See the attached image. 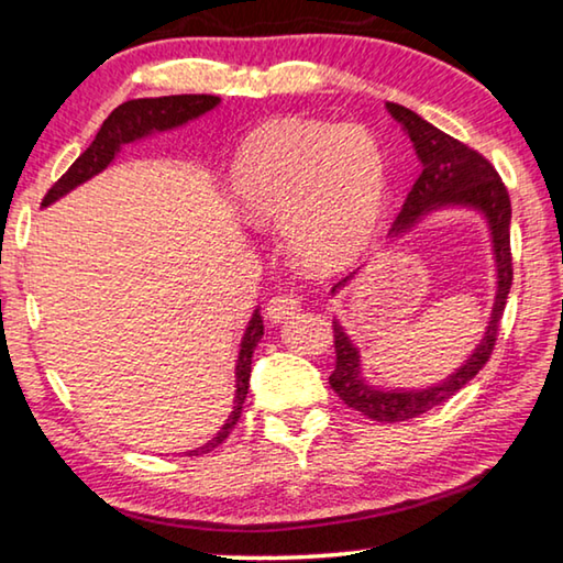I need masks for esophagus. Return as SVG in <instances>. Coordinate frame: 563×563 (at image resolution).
<instances>
[{
    "mask_svg": "<svg viewBox=\"0 0 563 563\" xmlns=\"http://www.w3.org/2000/svg\"><path fill=\"white\" fill-rule=\"evenodd\" d=\"M297 311H299V299L294 297V294H276V297L269 299V305H266V317H269L274 324L294 317Z\"/></svg>",
    "mask_w": 563,
    "mask_h": 563,
    "instance_id": "34e87169",
    "label": "esophagus"
}]
</instances>
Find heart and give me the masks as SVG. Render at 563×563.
<instances>
[{
	"instance_id": "1",
	"label": "heart",
	"mask_w": 563,
	"mask_h": 563,
	"mask_svg": "<svg viewBox=\"0 0 563 563\" xmlns=\"http://www.w3.org/2000/svg\"><path fill=\"white\" fill-rule=\"evenodd\" d=\"M246 221L282 229L311 272H340L375 239L387 198V158L365 125L282 118L246 137L231 166Z\"/></svg>"
}]
</instances>
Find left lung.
<instances>
[{
	"label": "left lung",
	"mask_w": 563,
	"mask_h": 563,
	"mask_svg": "<svg viewBox=\"0 0 563 563\" xmlns=\"http://www.w3.org/2000/svg\"><path fill=\"white\" fill-rule=\"evenodd\" d=\"M387 110L402 125V131L408 133L415 145V153H418L422 163L418 180L412 184L400 213L393 221L390 236L405 233V229H410L420 216L443 209V206H468V209L486 216L498 274L496 301H493V311L481 344L465 360V365L457 367L445 383L428 387V390H379V387L367 385L360 375L357 347H354L347 332H344V327L340 322H332L336 352V365L330 375L332 390L340 395V400H344L347 408L362 412L369 420L402 422L418 418V415L451 400L461 387L468 385L478 375L483 365L488 362L493 347H496L500 317H504L506 299L514 282L511 198H508L498 170L490 166L488 158H483L478 151H473L471 145L438 131L435 125L422 120L418 112L397 106V102H387ZM350 279L352 276H344L332 291L344 287Z\"/></svg>",
	"instance_id": "obj_1"
}]
</instances>
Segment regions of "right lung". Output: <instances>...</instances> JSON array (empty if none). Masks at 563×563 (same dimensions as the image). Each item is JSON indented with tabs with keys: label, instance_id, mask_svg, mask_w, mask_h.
<instances>
[{
	"label": "right lung",
	"instance_id": "1",
	"mask_svg": "<svg viewBox=\"0 0 563 563\" xmlns=\"http://www.w3.org/2000/svg\"><path fill=\"white\" fill-rule=\"evenodd\" d=\"M219 106V98L216 95H168V98H141V100H128L123 106H118L110 112L106 123L95 135L90 148L85 151L80 158H77L63 178L57 180L55 186L49 188L47 196L42 198V206H49L57 201L59 196L70 194L75 186L85 184V180L92 178L95 173L110 166V161L115 158L120 145L133 143L137 137H145L155 131H170V128H178L194 120L203 112L213 110ZM264 334V322L258 309L254 311L252 322H249L244 340H241V352L236 360V400H233V410L229 420L223 422V428L216 432L209 443L196 448V451H188V455H203L219 448L223 440L229 438V432L236 426L241 418V408H244L246 393H249V377H252V354L256 350L258 340Z\"/></svg>",
	"mask_w": 563,
	"mask_h": 563
}]
</instances>
